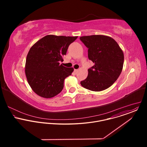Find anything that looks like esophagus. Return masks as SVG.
Listing matches in <instances>:
<instances>
[{
  "instance_id": "esophagus-1",
  "label": "esophagus",
  "mask_w": 147,
  "mask_h": 147,
  "mask_svg": "<svg viewBox=\"0 0 147 147\" xmlns=\"http://www.w3.org/2000/svg\"><path fill=\"white\" fill-rule=\"evenodd\" d=\"M78 69H74V72H75V73L76 74V73L78 72Z\"/></svg>"
}]
</instances>
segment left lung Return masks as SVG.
Returning <instances> with one entry per match:
<instances>
[{
  "label": "left lung",
  "instance_id": "8db88e82",
  "mask_svg": "<svg viewBox=\"0 0 147 147\" xmlns=\"http://www.w3.org/2000/svg\"><path fill=\"white\" fill-rule=\"evenodd\" d=\"M80 40L88 49L89 59L94 63L80 84L94 92L106 89L121 75L124 63L123 51L113 38L104 35L83 36Z\"/></svg>",
  "mask_w": 147,
  "mask_h": 147
}]
</instances>
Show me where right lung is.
Segmentation results:
<instances>
[{
	"label": "right lung",
	"instance_id": "add662e5",
	"mask_svg": "<svg viewBox=\"0 0 147 147\" xmlns=\"http://www.w3.org/2000/svg\"><path fill=\"white\" fill-rule=\"evenodd\" d=\"M78 36L47 35L35 43L26 59L25 72L34 92L45 98H52L63 89L64 79L74 71L72 67L60 64L69 45Z\"/></svg>",
	"mask_w": 147,
	"mask_h": 147
}]
</instances>
